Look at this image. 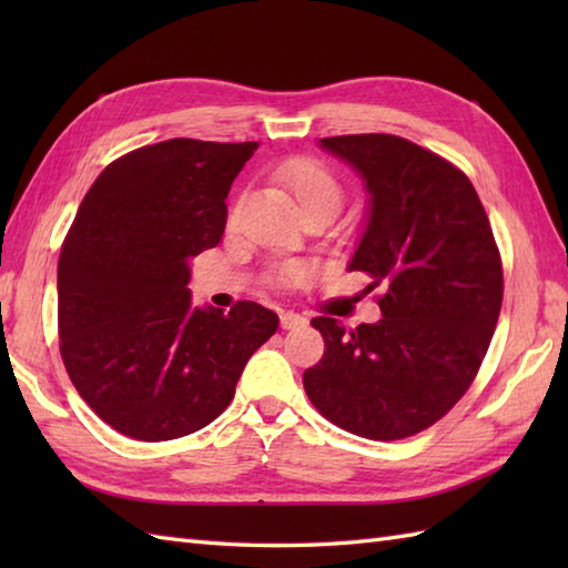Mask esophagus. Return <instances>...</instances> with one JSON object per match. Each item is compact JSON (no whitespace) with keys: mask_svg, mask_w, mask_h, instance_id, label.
<instances>
[{"mask_svg":"<svg viewBox=\"0 0 568 568\" xmlns=\"http://www.w3.org/2000/svg\"><path fill=\"white\" fill-rule=\"evenodd\" d=\"M307 320L303 315H297V312H281V327L283 329H295V327H303Z\"/></svg>","mask_w":568,"mask_h":568,"instance_id":"1","label":"esophagus"}]
</instances>
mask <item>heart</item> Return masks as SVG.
I'll list each match as a JSON object with an SVG mask.
<instances>
[{
    "label": "heart",
    "mask_w": 568,
    "mask_h": 568,
    "mask_svg": "<svg viewBox=\"0 0 568 568\" xmlns=\"http://www.w3.org/2000/svg\"><path fill=\"white\" fill-rule=\"evenodd\" d=\"M277 178H281V183L293 192L305 214L327 212L334 216L339 212L344 202V190L339 178H336L324 163L315 159H293L281 165ZM283 273L293 281V277L303 275V268L287 265Z\"/></svg>",
    "instance_id": "heart-1"
}]
</instances>
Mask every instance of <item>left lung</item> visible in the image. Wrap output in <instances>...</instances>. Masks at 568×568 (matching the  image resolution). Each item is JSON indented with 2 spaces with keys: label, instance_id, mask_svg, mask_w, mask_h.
I'll return each instance as SVG.
<instances>
[{
  "label": "left lung",
  "instance_id": "1",
  "mask_svg": "<svg viewBox=\"0 0 568 568\" xmlns=\"http://www.w3.org/2000/svg\"><path fill=\"white\" fill-rule=\"evenodd\" d=\"M320 146L366 183L368 220L348 271L383 287V317L352 332L312 320L324 356L305 371V393L358 437H413L462 400L488 352L503 305L496 239L470 180L442 155L393 134Z\"/></svg>",
  "mask_w": 568,
  "mask_h": 568
}]
</instances>
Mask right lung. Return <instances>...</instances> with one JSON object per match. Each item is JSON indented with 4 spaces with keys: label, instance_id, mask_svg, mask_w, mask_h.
Listing matches in <instances>:
<instances>
[{
    "label": "right lung",
    "instance_id": "add662e5",
    "mask_svg": "<svg viewBox=\"0 0 568 568\" xmlns=\"http://www.w3.org/2000/svg\"><path fill=\"white\" fill-rule=\"evenodd\" d=\"M256 149L197 139L136 149L104 168L72 220L58 258L60 356L82 400L131 439L207 427L277 329L273 310L192 307L187 287Z\"/></svg>",
    "mask_w": 568,
    "mask_h": 568
}]
</instances>
